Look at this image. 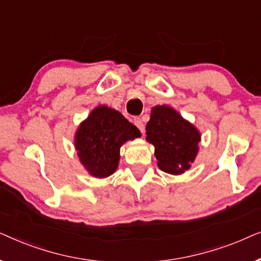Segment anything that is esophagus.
<instances>
[{
	"label": "esophagus",
	"mask_w": 261,
	"mask_h": 261,
	"mask_svg": "<svg viewBox=\"0 0 261 261\" xmlns=\"http://www.w3.org/2000/svg\"><path fill=\"white\" fill-rule=\"evenodd\" d=\"M134 124L139 128V129H140L141 133H144L145 126H144V122H142V120L140 119V117H134Z\"/></svg>",
	"instance_id": "obj_1"
}]
</instances>
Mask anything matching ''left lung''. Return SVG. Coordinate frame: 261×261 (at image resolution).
<instances>
[{
    "label": "left lung",
    "instance_id": "obj_1",
    "mask_svg": "<svg viewBox=\"0 0 261 261\" xmlns=\"http://www.w3.org/2000/svg\"><path fill=\"white\" fill-rule=\"evenodd\" d=\"M146 140L154 146L158 166L164 172L181 174L198 153L201 134L194 124L169 106H155L146 124Z\"/></svg>",
    "mask_w": 261,
    "mask_h": 261
}]
</instances>
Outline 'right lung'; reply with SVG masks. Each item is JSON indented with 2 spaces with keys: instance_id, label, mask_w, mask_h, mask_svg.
I'll return each mask as SVG.
<instances>
[{
  "instance_id": "add662e5",
  "label": "right lung",
  "mask_w": 261,
  "mask_h": 261,
  "mask_svg": "<svg viewBox=\"0 0 261 261\" xmlns=\"http://www.w3.org/2000/svg\"><path fill=\"white\" fill-rule=\"evenodd\" d=\"M140 137V130L122 114L107 106H98L78 127L74 147L91 176L106 178L117 169L121 146Z\"/></svg>"
}]
</instances>
